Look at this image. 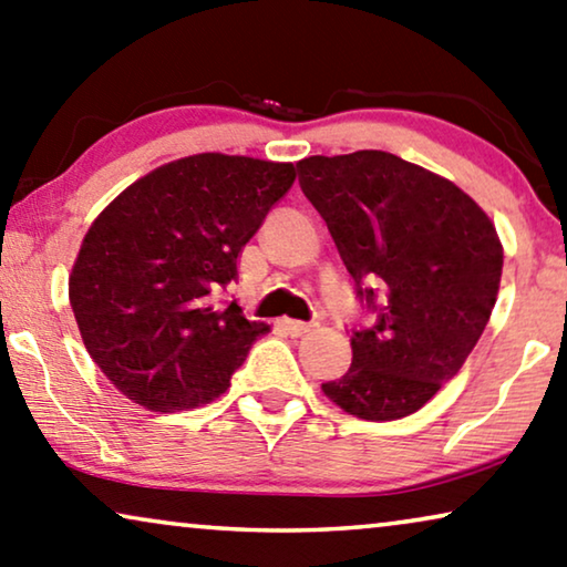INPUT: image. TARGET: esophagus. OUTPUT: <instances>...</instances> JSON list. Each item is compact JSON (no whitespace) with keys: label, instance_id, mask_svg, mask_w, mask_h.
I'll list each match as a JSON object with an SVG mask.
<instances>
[{"label":"esophagus","instance_id":"esophagus-1","mask_svg":"<svg viewBox=\"0 0 567 567\" xmlns=\"http://www.w3.org/2000/svg\"><path fill=\"white\" fill-rule=\"evenodd\" d=\"M281 324H284V330L289 332L291 338H301V336H305V332H309V330L315 328L312 322H299V320H284Z\"/></svg>","mask_w":567,"mask_h":567}]
</instances>
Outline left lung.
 Listing matches in <instances>:
<instances>
[{
	"label": "left lung",
	"mask_w": 567,
	"mask_h": 567,
	"mask_svg": "<svg viewBox=\"0 0 567 567\" xmlns=\"http://www.w3.org/2000/svg\"><path fill=\"white\" fill-rule=\"evenodd\" d=\"M328 224L369 328L351 330V369L322 384L363 421L413 415L460 374L498 297L503 247L454 183L390 152L297 162Z\"/></svg>",
	"instance_id": "obj_1"
}]
</instances>
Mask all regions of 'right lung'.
Wrapping results in <instances>:
<instances>
[{
	"instance_id": "obj_1",
	"label": "right lung",
	"mask_w": 567,
	"mask_h": 567,
	"mask_svg": "<svg viewBox=\"0 0 567 567\" xmlns=\"http://www.w3.org/2000/svg\"><path fill=\"white\" fill-rule=\"evenodd\" d=\"M293 177L289 162L193 154L128 185L92 221L69 301L92 361L128 400L173 413L227 390L270 328L219 293Z\"/></svg>"
}]
</instances>
